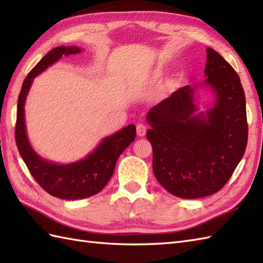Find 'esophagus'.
Returning a JSON list of instances; mask_svg holds the SVG:
<instances>
[{
    "instance_id": "1",
    "label": "esophagus",
    "mask_w": 263,
    "mask_h": 263,
    "mask_svg": "<svg viewBox=\"0 0 263 263\" xmlns=\"http://www.w3.org/2000/svg\"><path fill=\"white\" fill-rule=\"evenodd\" d=\"M146 132H147V126L144 124H138L137 125V135L139 137H144L146 136Z\"/></svg>"
}]
</instances>
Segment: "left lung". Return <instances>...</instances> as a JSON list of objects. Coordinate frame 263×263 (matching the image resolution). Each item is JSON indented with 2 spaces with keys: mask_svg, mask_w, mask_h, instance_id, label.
Instances as JSON below:
<instances>
[{
  "mask_svg": "<svg viewBox=\"0 0 263 263\" xmlns=\"http://www.w3.org/2000/svg\"><path fill=\"white\" fill-rule=\"evenodd\" d=\"M204 83L185 86L149 109L153 170L157 181L183 199L208 197L233 175L248 144L245 95L236 71L206 48ZM206 84L215 97L204 115L195 114L194 91Z\"/></svg>",
  "mask_w": 263,
  "mask_h": 263,
  "instance_id": "left-lung-1",
  "label": "left lung"
}]
</instances>
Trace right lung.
<instances>
[{
	"mask_svg": "<svg viewBox=\"0 0 263 263\" xmlns=\"http://www.w3.org/2000/svg\"><path fill=\"white\" fill-rule=\"evenodd\" d=\"M80 52L81 48L76 46H59L49 51L26 77L16 108L14 135L21 158L39 185L53 197L64 200L85 199L102 191L113 175L117 158L136 139V125L130 124L103 139L99 146L86 158L66 165L43 159L31 148L25 125V102L33 78L54 64L63 55Z\"/></svg>",
	"mask_w": 263,
	"mask_h": 263,
	"instance_id": "right-lung-1",
	"label": "right lung"
}]
</instances>
